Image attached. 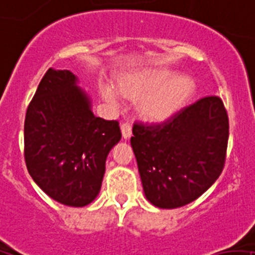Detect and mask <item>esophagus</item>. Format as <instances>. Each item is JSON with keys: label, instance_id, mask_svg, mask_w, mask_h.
<instances>
[{"label": "esophagus", "instance_id": "esophagus-1", "mask_svg": "<svg viewBox=\"0 0 255 255\" xmlns=\"http://www.w3.org/2000/svg\"><path fill=\"white\" fill-rule=\"evenodd\" d=\"M120 128H122V133L124 138H128L131 136V133H132V128H131L130 123H123V124L120 125Z\"/></svg>", "mask_w": 255, "mask_h": 255}]
</instances>
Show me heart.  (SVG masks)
I'll list each match as a JSON object with an SVG mask.
<instances>
[{
    "mask_svg": "<svg viewBox=\"0 0 255 255\" xmlns=\"http://www.w3.org/2000/svg\"><path fill=\"white\" fill-rule=\"evenodd\" d=\"M172 77L166 69L141 70L118 78L115 87L123 97L138 99V110L146 119L164 120L172 117L190 98L194 82L185 75ZM102 97L112 104L118 103L117 93L110 87H103Z\"/></svg>",
    "mask_w": 255,
    "mask_h": 255,
    "instance_id": "obj_1",
    "label": "heart"
}]
</instances>
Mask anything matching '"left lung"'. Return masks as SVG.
<instances>
[{
  "label": "left lung",
  "mask_w": 255,
  "mask_h": 255,
  "mask_svg": "<svg viewBox=\"0 0 255 255\" xmlns=\"http://www.w3.org/2000/svg\"><path fill=\"white\" fill-rule=\"evenodd\" d=\"M132 133L143 191L159 209L196 200L224 169L228 117L216 96L199 99L161 124H135Z\"/></svg>",
  "instance_id": "1"
}]
</instances>
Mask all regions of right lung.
Returning <instances> with one entry per match:
<instances>
[{"label": "right lung", "instance_id": "obj_1", "mask_svg": "<svg viewBox=\"0 0 255 255\" xmlns=\"http://www.w3.org/2000/svg\"><path fill=\"white\" fill-rule=\"evenodd\" d=\"M69 70L49 69L27 109L24 158L39 188L55 201L83 207L98 196L119 123L92 112V99Z\"/></svg>", "mask_w": 255, "mask_h": 255}]
</instances>
